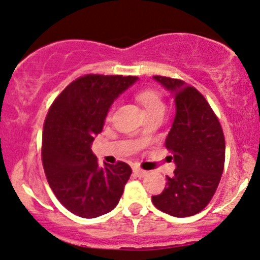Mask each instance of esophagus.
Returning <instances> with one entry per match:
<instances>
[{"instance_id": "34e87169", "label": "esophagus", "mask_w": 260, "mask_h": 260, "mask_svg": "<svg viewBox=\"0 0 260 260\" xmlns=\"http://www.w3.org/2000/svg\"><path fill=\"white\" fill-rule=\"evenodd\" d=\"M134 173H135L139 178H145V176L148 175V172H146V170H143L141 168H137V167L134 168Z\"/></svg>"}]
</instances>
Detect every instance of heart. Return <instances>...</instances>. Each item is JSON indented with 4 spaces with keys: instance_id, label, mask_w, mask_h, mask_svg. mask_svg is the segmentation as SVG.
I'll return each instance as SVG.
<instances>
[{
    "instance_id": "b5f03b06",
    "label": "heart",
    "mask_w": 260,
    "mask_h": 260,
    "mask_svg": "<svg viewBox=\"0 0 260 260\" xmlns=\"http://www.w3.org/2000/svg\"><path fill=\"white\" fill-rule=\"evenodd\" d=\"M136 99L141 103L146 114L157 111H164V103L160 94L153 90H143L141 92L137 93ZM113 111H114V107H112L111 111H109V115L112 114Z\"/></svg>"
}]
</instances>
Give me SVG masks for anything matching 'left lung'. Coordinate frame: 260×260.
I'll return each mask as SVG.
<instances>
[{
    "label": "left lung",
    "mask_w": 260,
    "mask_h": 260,
    "mask_svg": "<svg viewBox=\"0 0 260 260\" xmlns=\"http://www.w3.org/2000/svg\"><path fill=\"white\" fill-rule=\"evenodd\" d=\"M172 93L175 118L166 139L176 169L167 186L152 196L155 208L186 218L206 208L220 182L225 161L221 125L203 94L182 80L153 76Z\"/></svg>",
    "instance_id": "1"
}]
</instances>
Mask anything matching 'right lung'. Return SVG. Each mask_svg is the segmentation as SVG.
Here are the masks:
<instances>
[{"label":"right lung","instance_id":"right-lung-1","mask_svg":"<svg viewBox=\"0 0 260 260\" xmlns=\"http://www.w3.org/2000/svg\"><path fill=\"white\" fill-rule=\"evenodd\" d=\"M136 76L88 74L69 84L52 103L42 135V164L57 200L73 214L92 219L117 207L131 168L100 167L91 146L109 108Z\"/></svg>","mask_w":260,"mask_h":260}]
</instances>
